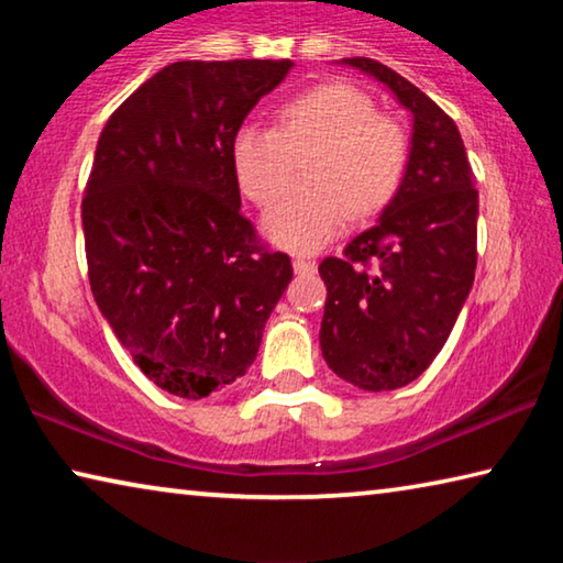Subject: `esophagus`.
I'll use <instances>...</instances> for the list:
<instances>
[{"label": "esophagus", "instance_id": "esophagus-1", "mask_svg": "<svg viewBox=\"0 0 563 563\" xmlns=\"http://www.w3.org/2000/svg\"><path fill=\"white\" fill-rule=\"evenodd\" d=\"M292 268H295V273H298V275H310V273L318 271V263L310 261V258H302V255H295Z\"/></svg>", "mask_w": 563, "mask_h": 563}]
</instances>
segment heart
Segmentation results:
<instances>
[{
	"label": "heart",
	"mask_w": 563,
	"mask_h": 563,
	"mask_svg": "<svg viewBox=\"0 0 563 563\" xmlns=\"http://www.w3.org/2000/svg\"><path fill=\"white\" fill-rule=\"evenodd\" d=\"M305 157L306 184L263 216V233L295 253H312L338 235L347 213L383 211L402 186L409 139L395 119L377 113L365 91L345 81L318 84L285 101L278 129H238L231 164L238 186L271 206Z\"/></svg>",
	"instance_id": "obj_1"
}]
</instances>
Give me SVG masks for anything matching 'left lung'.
Instances as JSON below:
<instances>
[{
  "label": "left lung",
  "instance_id": "obj_1",
  "mask_svg": "<svg viewBox=\"0 0 563 563\" xmlns=\"http://www.w3.org/2000/svg\"><path fill=\"white\" fill-rule=\"evenodd\" d=\"M355 66L412 113L402 186L342 258L320 263L328 300L320 350L345 383L405 387L440 355L470 298L479 194L456 123L405 76L365 56Z\"/></svg>",
  "mask_w": 563,
  "mask_h": 563
}]
</instances>
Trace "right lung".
<instances>
[{
	"label": "right lung",
	"instance_id": "obj_1",
	"mask_svg": "<svg viewBox=\"0 0 563 563\" xmlns=\"http://www.w3.org/2000/svg\"><path fill=\"white\" fill-rule=\"evenodd\" d=\"M290 59L176 62L111 113L81 201L101 316L151 383L186 399L233 385L292 278L241 216L231 144Z\"/></svg>",
	"mask_w": 563,
	"mask_h": 563
}]
</instances>
